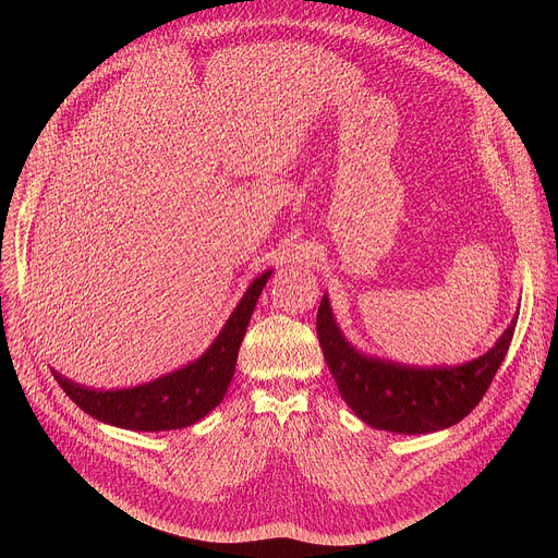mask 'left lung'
Wrapping results in <instances>:
<instances>
[{
  "mask_svg": "<svg viewBox=\"0 0 558 558\" xmlns=\"http://www.w3.org/2000/svg\"><path fill=\"white\" fill-rule=\"evenodd\" d=\"M517 317L519 311L484 355L424 368L360 353L338 327L327 293L315 327L342 400L362 422L397 435H426L454 426L482 402L510 349Z\"/></svg>",
  "mask_w": 558,
  "mask_h": 558,
  "instance_id": "1",
  "label": "left lung"
}]
</instances>
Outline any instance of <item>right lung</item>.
Instances as JSON below:
<instances>
[{
	"instance_id": "add662e5",
	"label": "right lung",
	"mask_w": 558,
	"mask_h": 558,
	"mask_svg": "<svg viewBox=\"0 0 558 558\" xmlns=\"http://www.w3.org/2000/svg\"><path fill=\"white\" fill-rule=\"evenodd\" d=\"M269 278L271 271H265L247 287L209 349L179 371L119 390H95L57 371L52 375L78 409L104 424L141 433L187 428L222 402L235 371L238 349Z\"/></svg>"
}]
</instances>
